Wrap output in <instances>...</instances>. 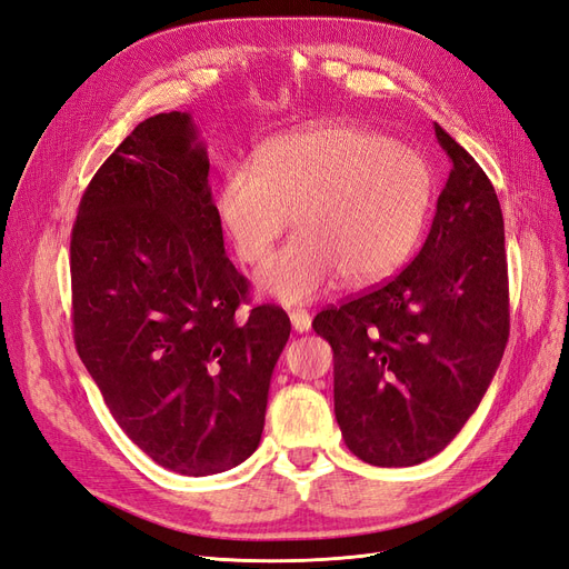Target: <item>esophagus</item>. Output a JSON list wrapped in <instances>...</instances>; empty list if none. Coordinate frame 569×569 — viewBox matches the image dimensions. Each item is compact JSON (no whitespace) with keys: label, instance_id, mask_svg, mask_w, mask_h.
<instances>
[{"label":"esophagus","instance_id":"obj_1","mask_svg":"<svg viewBox=\"0 0 569 569\" xmlns=\"http://www.w3.org/2000/svg\"><path fill=\"white\" fill-rule=\"evenodd\" d=\"M289 320H291V327H295L297 332L311 330V313L303 311V308H291Z\"/></svg>","mask_w":569,"mask_h":569}]
</instances>
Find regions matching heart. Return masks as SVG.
Here are the masks:
<instances>
[{
	"instance_id": "obj_1",
	"label": "heart",
	"mask_w": 569,
	"mask_h": 569,
	"mask_svg": "<svg viewBox=\"0 0 569 569\" xmlns=\"http://www.w3.org/2000/svg\"><path fill=\"white\" fill-rule=\"evenodd\" d=\"M432 201L422 153L380 132L325 123L272 137L253 168L232 166L218 218L244 263H258L295 216L297 237L256 272L268 297L308 301L339 274L347 284L387 278L416 249Z\"/></svg>"
}]
</instances>
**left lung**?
<instances>
[{"label": "left lung", "instance_id": "left-lung-1", "mask_svg": "<svg viewBox=\"0 0 569 569\" xmlns=\"http://www.w3.org/2000/svg\"><path fill=\"white\" fill-rule=\"evenodd\" d=\"M453 163L420 253L313 330L335 351V416L349 451L408 468L443 451L487 393L508 335L503 213L479 163L435 123Z\"/></svg>", "mask_w": 569, "mask_h": 569}]
</instances>
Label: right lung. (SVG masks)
<instances>
[{
  "label": "right lung",
  "instance_id": "1",
  "mask_svg": "<svg viewBox=\"0 0 569 569\" xmlns=\"http://www.w3.org/2000/svg\"><path fill=\"white\" fill-rule=\"evenodd\" d=\"M73 339L120 429L161 468L203 477L263 435L289 339L222 244L209 157L189 113L142 120L90 180L71 234Z\"/></svg>",
  "mask_w": 569,
  "mask_h": 569
}]
</instances>
